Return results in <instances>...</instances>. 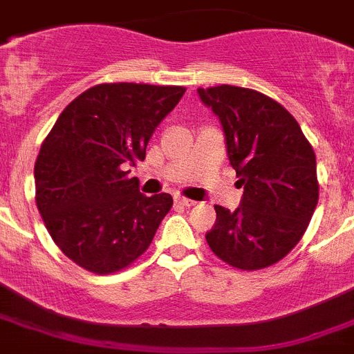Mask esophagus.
Instances as JSON below:
<instances>
[{
    "label": "esophagus",
    "instance_id": "obj_1",
    "mask_svg": "<svg viewBox=\"0 0 354 354\" xmlns=\"http://www.w3.org/2000/svg\"><path fill=\"white\" fill-rule=\"evenodd\" d=\"M174 201L178 203V205H181V207H194L196 201H192V199H187V198H181V196H176L174 198Z\"/></svg>",
    "mask_w": 354,
    "mask_h": 354
}]
</instances>
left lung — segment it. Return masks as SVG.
Here are the masks:
<instances>
[{
	"mask_svg": "<svg viewBox=\"0 0 354 354\" xmlns=\"http://www.w3.org/2000/svg\"><path fill=\"white\" fill-rule=\"evenodd\" d=\"M198 94L219 118L230 164L244 187L235 212L215 205L208 245L235 269L274 266L296 248L317 207L312 144L292 113L262 92L217 85Z\"/></svg>",
	"mask_w": 354,
	"mask_h": 354,
	"instance_id": "1",
	"label": "left lung"
}]
</instances>
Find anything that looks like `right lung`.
<instances>
[{"label":"right lung","mask_w":354,"mask_h":354,"mask_svg":"<svg viewBox=\"0 0 354 354\" xmlns=\"http://www.w3.org/2000/svg\"><path fill=\"white\" fill-rule=\"evenodd\" d=\"M185 87L100 84L67 104L35 160V203L55 244L94 274L126 269L149 248L171 194H140L128 167Z\"/></svg>","instance_id":"obj_1"}]
</instances>
